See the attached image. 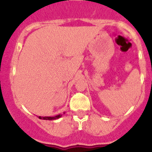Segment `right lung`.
I'll list each match as a JSON object with an SVG mask.
<instances>
[{
    "mask_svg": "<svg viewBox=\"0 0 152 152\" xmlns=\"http://www.w3.org/2000/svg\"><path fill=\"white\" fill-rule=\"evenodd\" d=\"M65 113H63L64 114ZM62 116V114H58L57 116H39V119H44V120H54V119H58Z\"/></svg>",
    "mask_w": 152,
    "mask_h": 152,
    "instance_id": "obj_1",
    "label": "right lung"
}]
</instances>
